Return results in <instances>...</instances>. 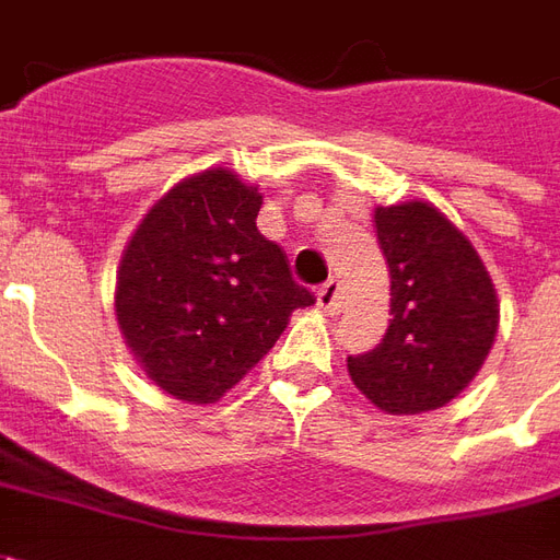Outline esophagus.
I'll use <instances>...</instances> for the list:
<instances>
[{
    "mask_svg": "<svg viewBox=\"0 0 560 560\" xmlns=\"http://www.w3.org/2000/svg\"><path fill=\"white\" fill-rule=\"evenodd\" d=\"M341 305V284L339 279H329L324 281L320 288H317V308L320 312H327V315H336Z\"/></svg>",
    "mask_w": 560,
    "mask_h": 560,
    "instance_id": "1",
    "label": "esophagus"
}]
</instances>
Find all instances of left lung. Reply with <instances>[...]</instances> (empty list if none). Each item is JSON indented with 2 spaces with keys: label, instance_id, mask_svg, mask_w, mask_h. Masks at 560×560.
<instances>
[{
  "label": "left lung",
  "instance_id": "1",
  "mask_svg": "<svg viewBox=\"0 0 560 560\" xmlns=\"http://www.w3.org/2000/svg\"><path fill=\"white\" fill-rule=\"evenodd\" d=\"M375 228L393 317L372 351L348 357L351 381L387 413L444 408L492 351V279L468 236L432 203L377 207Z\"/></svg>",
  "mask_w": 560,
  "mask_h": 560
}]
</instances>
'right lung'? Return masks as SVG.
I'll list each match as a JSON object with an SVG mask.
<instances>
[{
    "mask_svg": "<svg viewBox=\"0 0 560 560\" xmlns=\"http://www.w3.org/2000/svg\"><path fill=\"white\" fill-rule=\"evenodd\" d=\"M260 203L236 173H197L149 209L122 255L119 329L176 399H221L279 341L293 308L315 303L284 248L257 231Z\"/></svg>",
    "mask_w": 560,
    "mask_h": 560,
    "instance_id": "1",
    "label": "right lung"
}]
</instances>
